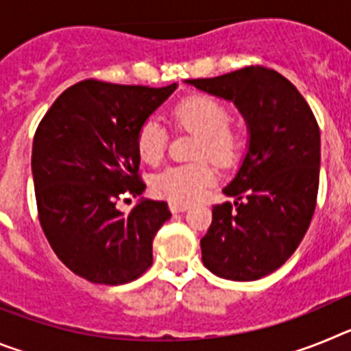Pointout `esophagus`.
<instances>
[{"instance_id": "34e87169", "label": "esophagus", "mask_w": 351, "mask_h": 351, "mask_svg": "<svg viewBox=\"0 0 351 351\" xmlns=\"http://www.w3.org/2000/svg\"><path fill=\"white\" fill-rule=\"evenodd\" d=\"M170 210H172L173 214H178V213H184V210H188L190 207L186 206V204H178V202H170Z\"/></svg>"}]
</instances>
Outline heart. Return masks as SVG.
I'll list each match as a JSON object with an SVG mask.
<instances>
[{"label":"heart","instance_id":"obj_1","mask_svg":"<svg viewBox=\"0 0 351 351\" xmlns=\"http://www.w3.org/2000/svg\"><path fill=\"white\" fill-rule=\"evenodd\" d=\"M173 125L198 135L195 158L209 156L219 165H230L241 153V141L228 128L230 112L213 96L195 95L172 110ZM137 149L145 163L156 165L167 149V132L160 121H145L137 135ZM216 179L213 163L202 160L190 165H173L160 172L153 181L154 193L170 202L191 204Z\"/></svg>","mask_w":351,"mask_h":351}]
</instances>
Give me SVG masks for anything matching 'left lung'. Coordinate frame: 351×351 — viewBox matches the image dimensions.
<instances>
[{"label":"left lung","mask_w":351,"mask_h":351,"mask_svg":"<svg viewBox=\"0 0 351 351\" xmlns=\"http://www.w3.org/2000/svg\"><path fill=\"white\" fill-rule=\"evenodd\" d=\"M186 84L232 101L247 128L246 154L223 188L235 197V209L228 202L213 207L200 241L202 262L223 280H260L280 269L308 232L318 195L320 130L295 86L269 68Z\"/></svg>","instance_id":"left-lung-1"}]
</instances>
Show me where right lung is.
<instances>
[{"mask_svg": "<svg viewBox=\"0 0 351 351\" xmlns=\"http://www.w3.org/2000/svg\"><path fill=\"white\" fill-rule=\"evenodd\" d=\"M178 84L165 88L84 80L52 104L35 133L31 172L40 225L58 258L91 283L125 285L153 263V239L170 219L167 202L138 197L137 135Z\"/></svg>", "mask_w": 351, "mask_h": 351, "instance_id": "obj_1", "label": "right lung"}]
</instances>
